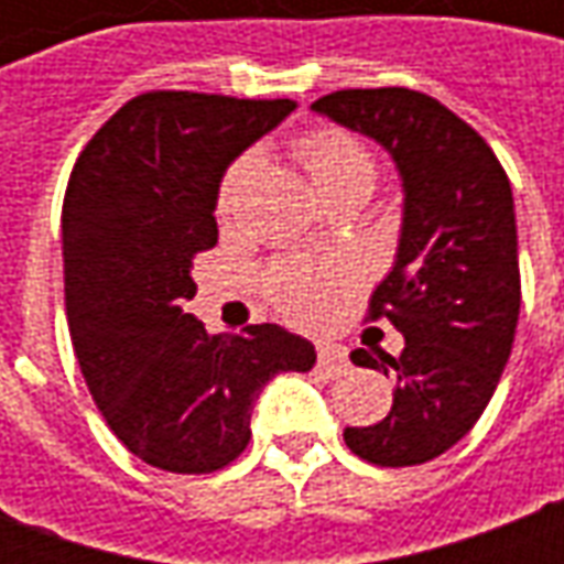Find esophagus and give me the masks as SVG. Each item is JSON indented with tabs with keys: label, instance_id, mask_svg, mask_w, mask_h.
<instances>
[{
	"label": "esophagus",
	"instance_id": "esophagus-1",
	"mask_svg": "<svg viewBox=\"0 0 564 564\" xmlns=\"http://www.w3.org/2000/svg\"><path fill=\"white\" fill-rule=\"evenodd\" d=\"M317 366L326 375H341L344 368H347V350H344L341 344H319Z\"/></svg>",
	"mask_w": 564,
	"mask_h": 564
}]
</instances>
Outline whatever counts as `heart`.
<instances>
[{"instance_id": "obj_1", "label": "heart", "mask_w": 564, "mask_h": 564, "mask_svg": "<svg viewBox=\"0 0 564 564\" xmlns=\"http://www.w3.org/2000/svg\"><path fill=\"white\" fill-rule=\"evenodd\" d=\"M295 156L305 165L307 177H311L319 198L341 193V189H371L375 186L378 165L371 160L366 144L350 132H341V129L311 132L295 144ZM250 162H253V156H241L223 177V210L232 208L235 196L241 189V181L250 172ZM335 283H338V271L329 269V265L302 257H290L278 259L274 265H269L265 278H262V290L281 314H286L295 323H314V319L326 314Z\"/></svg>"}]
</instances>
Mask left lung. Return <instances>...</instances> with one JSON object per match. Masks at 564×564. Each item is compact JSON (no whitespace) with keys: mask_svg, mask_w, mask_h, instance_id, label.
Returning <instances> with one entry per match:
<instances>
[{"mask_svg":"<svg viewBox=\"0 0 564 564\" xmlns=\"http://www.w3.org/2000/svg\"><path fill=\"white\" fill-rule=\"evenodd\" d=\"M378 141L402 177V235L368 317L404 335L402 356L354 350L395 378L392 411L347 425L359 459L404 468L471 432L508 366L520 317L513 193L492 148L449 108L408 87L338 90L311 105Z\"/></svg>","mask_w":564,"mask_h":564,"instance_id":"obj_1","label":"left lung"}]
</instances>
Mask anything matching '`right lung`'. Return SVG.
I'll use <instances>...</instances> for the list:
<instances>
[{
	"label": "right lung",
	"mask_w": 564,
	"mask_h": 564,
	"mask_svg": "<svg viewBox=\"0 0 564 564\" xmlns=\"http://www.w3.org/2000/svg\"><path fill=\"white\" fill-rule=\"evenodd\" d=\"M293 111V99L144 93L72 169L68 332L105 423L153 468L210 474L238 459L262 387L317 362L314 344L274 323L208 335L184 311L196 295L193 257L217 245L223 174Z\"/></svg>",
	"instance_id": "1"
}]
</instances>
